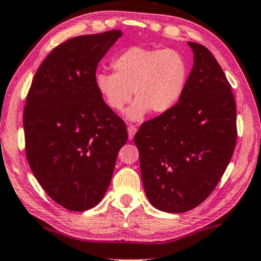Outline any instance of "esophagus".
<instances>
[{"mask_svg": "<svg viewBox=\"0 0 261 261\" xmlns=\"http://www.w3.org/2000/svg\"><path fill=\"white\" fill-rule=\"evenodd\" d=\"M127 132H128V138H129V140H132L135 135V133H137V128H135L134 126H130L129 124V126L127 127Z\"/></svg>", "mask_w": 261, "mask_h": 261, "instance_id": "obj_1", "label": "esophagus"}]
</instances>
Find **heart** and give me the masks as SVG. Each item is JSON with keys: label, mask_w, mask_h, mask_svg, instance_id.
<instances>
[{"label": "heart", "mask_w": 261, "mask_h": 261, "mask_svg": "<svg viewBox=\"0 0 261 261\" xmlns=\"http://www.w3.org/2000/svg\"><path fill=\"white\" fill-rule=\"evenodd\" d=\"M115 73L98 72L94 85L110 109L123 108L134 96L137 100L126 111L130 121H141L148 111L164 114L171 110L184 93L188 64L172 49H146L133 46L114 60Z\"/></svg>", "instance_id": "1"}]
</instances>
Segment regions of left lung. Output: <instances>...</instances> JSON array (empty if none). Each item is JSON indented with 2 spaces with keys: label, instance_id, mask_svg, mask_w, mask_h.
<instances>
[{
  "label": "left lung",
  "instance_id": "obj_1",
  "mask_svg": "<svg viewBox=\"0 0 261 261\" xmlns=\"http://www.w3.org/2000/svg\"><path fill=\"white\" fill-rule=\"evenodd\" d=\"M194 57L177 104L141 124L134 143L146 197L155 208L182 213L211 194L234 153L236 104L207 48L188 42Z\"/></svg>",
  "mask_w": 261,
  "mask_h": 261
}]
</instances>
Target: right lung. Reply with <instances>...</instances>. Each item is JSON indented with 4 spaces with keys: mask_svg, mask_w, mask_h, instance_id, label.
<instances>
[{
    "mask_svg": "<svg viewBox=\"0 0 261 261\" xmlns=\"http://www.w3.org/2000/svg\"><path fill=\"white\" fill-rule=\"evenodd\" d=\"M118 30L70 38L46 56L23 109L26 157L46 194L69 211L96 206L109 187L126 124L94 85Z\"/></svg>",
    "mask_w": 261,
    "mask_h": 261,
    "instance_id": "obj_1",
    "label": "right lung"
}]
</instances>
